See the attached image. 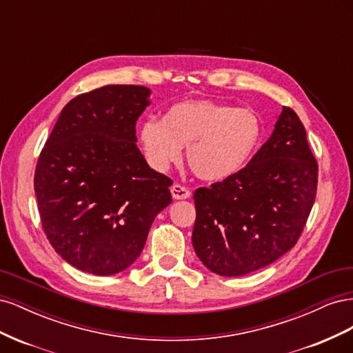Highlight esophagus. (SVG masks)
<instances>
[{
    "instance_id": "obj_1",
    "label": "esophagus",
    "mask_w": 353,
    "mask_h": 353,
    "mask_svg": "<svg viewBox=\"0 0 353 353\" xmlns=\"http://www.w3.org/2000/svg\"><path fill=\"white\" fill-rule=\"evenodd\" d=\"M170 193H172V197L175 200H185L191 196V191L181 184L172 185V188H170Z\"/></svg>"
}]
</instances>
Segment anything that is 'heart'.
I'll list each match as a JSON object with an SVG mask.
<instances>
[{
	"mask_svg": "<svg viewBox=\"0 0 353 353\" xmlns=\"http://www.w3.org/2000/svg\"><path fill=\"white\" fill-rule=\"evenodd\" d=\"M262 126L252 110L208 99L169 105L162 122L141 123L138 138L148 163L165 170L178 162L183 147L190 169L210 183L223 181L249 162L259 144Z\"/></svg>",
	"mask_w": 353,
	"mask_h": 353,
	"instance_id": "obj_1",
	"label": "heart"
}]
</instances>
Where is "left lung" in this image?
<instances>
[{"label": "left lung", "mask_w": 353, "mask_h": 353, "mask_svg": "<svg viewBox=\"0 0 353 353\" xmlns=\"http://www.w3.org/2000/svg\"><path fill=\"white\" fill-rule=\"evenodd\" d=\"M318 165L299 116L283 108L248 166L194 191L193 248L208 270L240 276L275 262L297 243L314 206Z\"/></svg>", "instance_id": "1"}]
</instances>
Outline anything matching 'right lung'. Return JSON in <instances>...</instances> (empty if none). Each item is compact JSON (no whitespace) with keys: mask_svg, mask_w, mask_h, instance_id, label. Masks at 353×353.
Returning <instances> with one entry per match:
<instances>
[{"mask_svg":"<svg viewBox=\"0 0 353 353\" xmlns=\"http://www.w3.org/2000/svg\"><path fill=\"white\" fill-rule=\"evenodd\" d=\"M140 85H105L70 100L42 148L35 194L54 250L94 275L126 270L172 201V179L137 147L135 123L150 104Z\"/></svg>","mask_w":353,"mask_h":353,"instance_id":"right-lung-1","label":"right lung"}]
</instances>
